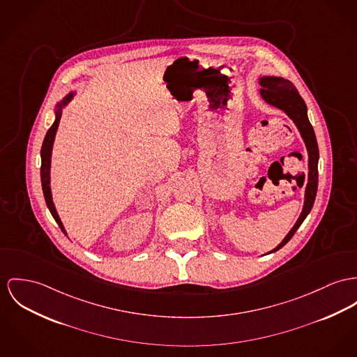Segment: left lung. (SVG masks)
<instances>
[{"instance_id":"8db88e82","label":"left lung","mask_w":357,"mask_h":357,"mask_svg":"<svg viewBox=\"0 0 357 357\" xmlns=\"http://www.w3.org/2000/svg\"><path fill=\"white\" fill-rule=\"evenodd\" d=\"M259 85L262 86L259 89V93L262 99L271 105L275 106L277 109L284 111L296 125L298 130L301 132L303 141L305 144L307 152H308V181L305 186V194H304V205H303L302 213L299 216L292 229L287 234V236L282 239V242L278 246L269 251L268 254H272L281 247L285 246L298 228L302 225L304 219L308 216V213L312 209L315 197H317V190H318V160H319V149H318V142L315 138L314 129L308 121L307 116V106L299 95L298 89L295 85L289 80H285L282 77H275V76H264L259 79Z\"/></svg>"}]
</instances>
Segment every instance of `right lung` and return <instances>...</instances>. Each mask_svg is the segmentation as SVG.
Instances as JSON below:
<instances>
[{
    "mask_svg": "<svg viewBox=\"0 0 357 357\" xmlns=\"http://www.w3.org/2000/svg\"><path fill=\"white\" fill-rule=\"evenodd\" d=\"M75 92H69L59 103H56L55 106V121L52 125V128L47 130L46 137L43 139L42 144V149H40V158H42V165H40V179H42V190L43 195L46 199V205L52 213V216L54 218L56 224L59 225V228L62 229V232L66 235V231L63 228V224L59 219L56 209H55L54 202H53V197H52V189H50V165H52V152H53V144H54L55 133L59 125V119L62 115V109L73 99Z\"/></svg>",
    "mask_w": 357,
    "mask_h": 357,
    "instance_id": "add662e5",
    "label": "right lung"
}]
</instances>
